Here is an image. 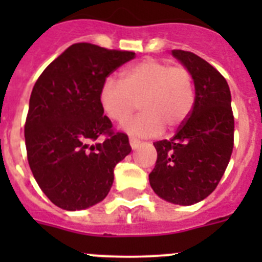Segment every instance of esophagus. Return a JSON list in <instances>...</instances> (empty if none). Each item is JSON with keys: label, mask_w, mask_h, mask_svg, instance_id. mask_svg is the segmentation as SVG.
Segmentation results:
<instances>
[{"label": "esophagus", "mask_w": 262, "mask_h": 262, "mask_svg": "<svg viewBox=\"0 0 262 262\" xmlns=\"http://www.w3.org/2000/svg\"><path fill=\"white\" fill-rule=\"evenodd\" d=\"M129 145H131V148H133V149H136V148L140 145V140L131 136V138H129Z\"/></svg>", "instance_id": "obj_1"}]
</instances>
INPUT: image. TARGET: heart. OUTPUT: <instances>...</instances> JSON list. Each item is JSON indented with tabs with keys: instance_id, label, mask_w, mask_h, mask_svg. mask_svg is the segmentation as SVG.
Returning a JSON list of instances; mask_svg holds the SVG:
<instances>
[{
	"instance_id": "1",
	"label": "heart",
	"mask_w": 262,
	"mask_h": 262,
	"mask_svg": "<svg viewBox=\"0 0 262 262\" xmlns=\"http://www.w3.org/2000/svg\"><path fill=\"white\" fill-rule=\"evenodd\" d=\"M142 113L124 128L139 136H155L165 127L178 128L189 118L195 102L191 72L184 66L144 59L124 69L120 81L106 78L99 89V105L113 122L122 123L134 111Z\"/></svg>"
}]
</instances>
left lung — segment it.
I'll return each instance as SVG.
<instances>
[{"label": "left lung", "instance_id": "obj_1", "mask_svg": "<svg viewBox=\"0 0 262 262\" xmlns=\"http://www.w3.org/2000/svg\"><path fill=\"white\" fill-rule=\"evenodd\" d=\"M172 53L193 75L195 102L172 139L154 143L157 160L149 184L160 198L189 206L209 196L223 177L232 155L235 120L226 78L195 53Z\"/></svg>", "mask_w": 262, "mask_h": 262}]
</instances>
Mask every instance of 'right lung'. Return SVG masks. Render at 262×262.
Returning a JSON list of instances; mask_svg holds the SVG:
<instances>
[{
	"label": "right lung",
	"mask_w": 262,
	"mask_h": 262,
	"mask_svg": "<svg viewBox=\"0 0 262 262\" xmlns=\"http://www.w3.org/2000/svg\"><path fill=\"white\" fill-rule=\"evenodd\" d=\"M135 52L92 43L67 48L43 71L30 97L25 124L29 165L41 191L68 211L101 202L114 168L131 152L99 105V89Z\"/></svg>",
	"instance_id": "obj_1"
}]
</instances>
